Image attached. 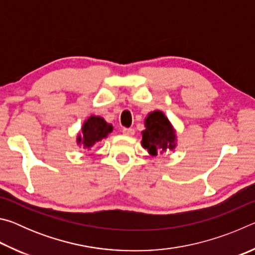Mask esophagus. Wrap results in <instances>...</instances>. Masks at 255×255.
<instances>
[{"instance_id": "34e87169", "label": "esophagus", "mask_w": 255, "mask_h": 255, "mask_svg": "<svg viewBox=\"0 0 255 255\" xmlns=\"http://www.w3.org/2000/svg\"><path fill=\"white\" fill-rule=\"evenodd\" d=\"M123 133L126 136H132L135 133V130L132 128H124L123 129Z\"/></svg>"}]
</instances>
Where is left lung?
I'll list each match as a JSON object with an SVG mask.
<instances>
[{
    "instance_id": "8db88e82",
    "label": "left lung",
    "mask_w": 255,
    "mask_h": 255,
    "mask_svg": "<svg viewBox=\"0 0 255 255\" xmlns=\"http://www.w3.org/2000/svg\"><path fill=\"white\" fill-rule=\"evenodd\" d=\"M146 129L143 131V147L152 155L174 148L175 133L169 120L161 111H154L145 119Z\"/></svg>"
}]
</instances>
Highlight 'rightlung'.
<instances>
[{"label":"right lung","mask_w":255,"mask_h":255,"mask_svg":"<svg viewBox=\"0 0 255 255\" xmlns=\"http://www.w3.org/2000/svg\"><path fill=\"white\" fill-rule=\"evenodd\" d=\"M112 130L111 125H108L105 120L100 117H90L83 125L82 135L77 138L79 143L83 144L84 147L89 148L94 145L96 141L106 138L108 133Z\"/></svg>","instance_id":"right-lung-1"}]
</instances>
